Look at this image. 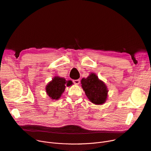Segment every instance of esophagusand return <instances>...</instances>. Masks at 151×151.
<instances>
[{"instance_id": "34e87169", "label": "esophagus", "mask_w": 151, "mask_h": 151, "mask_svg": "<svg viewBox=\"0 0 151 151\" xmlns=\"http://www.w3.org/2000/svg\"><path fill=\"white\" fill-rule=\"evenodd\" d=\"M73 83H75L76 84H79L80 83V79H78V80H73Z\"/></svg>"}]
</instances>
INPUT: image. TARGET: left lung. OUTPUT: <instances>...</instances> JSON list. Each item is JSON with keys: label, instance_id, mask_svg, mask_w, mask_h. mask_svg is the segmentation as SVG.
Instances as JSON below:
<instances>
[{"label": "left lung", "instance_id": "1", "mask_svg": "<svg viewBox=\"0 0 151 151\" xmlns=\"http://www.w3.org/2000/svg\"><path fill=\"white\" fill-rule=\"evenodd\" d=\"M81 86L89 100L96 105H101L107 99L108 90L105 83L99 80L97 76L91 73L81 80Z\"/></svg>", "mask_w": 151, "mask_h": 151}]
</instances>
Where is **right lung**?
<instances>
[{
	"label": "right lung",
	"instance_id": "add662e5",
	"mask_svg": "<svg viewBox=\"0 0 151 151\" xmlns=\"http://www.w3.org/2000/svg\"><path fill=\"white\" fill-rule=\"evenodd\" d=\"M72 84L71 81H67L64 78L55 76L47 85L46 87V91L47 94L51 98V99L58 100L60 97L62 93L64 92L66 86L65 85H67V86H70Z\"/></svg>",
	"mask_w": 151,
	"mask_h": 151
}]
</instances>
